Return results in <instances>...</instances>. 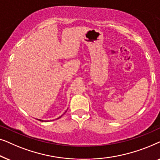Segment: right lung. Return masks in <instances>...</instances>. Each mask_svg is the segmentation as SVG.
Here are the masks:
<instances>
[{
    "label": "right lung",
    "instance_id": "add662e5",
    "mask_svg": "<svg viewBox=\"0 0 160 160\" xmlns=\"http://www.w3.org/2000/svg\"><path fill=\"white\" fill-rule=\"evenodd\" d=\"M62 116H60V117H58V119H60V118L61 117H62ZM38 120H40V121H42V122H43V120H41V119H38Z\"/></svg>",
    "mask_w": 160,
    "mask_h": 160
}]
</instances>
